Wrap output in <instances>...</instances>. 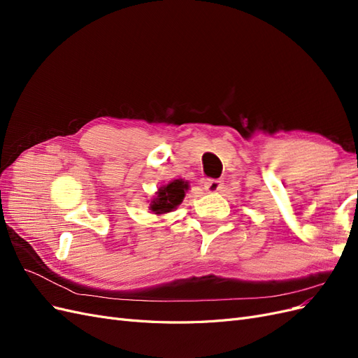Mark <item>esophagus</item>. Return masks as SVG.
Instances as JSON below:
<instances>
[{"instance_id": "34e87169", "label": "esophagus", "mask_w": 358, "mask_h": 358, "mask_svg": "<svg viewBox=\"0 0 358 358\" xmlns=\"http://www.w3.org/2000/svg\"><path fill=\"white\" fill-rule=\"evenodd\" d=\"M222 180L218 179H208L204 182V189L208 192H218L222 189Z\"/></svg>"}]
</instances>
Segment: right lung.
Wrapping results in <instances>:
<instances>
[{"mask_svg":"<svg viewBox=\"0 0 358 358\" xmlns=\"http://www.w3.org/2000/svg\"><path fill=\"white\" fill-rule=\"evenodd\" d=\"M187 189H188V182L182 179H175L169 182L167 185L159 187L154 200L150 201L149 210H152L155 215L171 212L182 203L183 197H185Z\"/></svg>","mask_w":358,"mask_h":358,"instance_id":"add662e5","label":"right lung"}]
</instances>
